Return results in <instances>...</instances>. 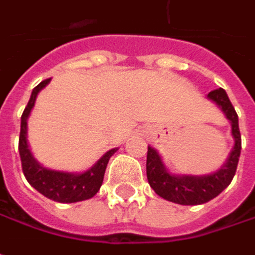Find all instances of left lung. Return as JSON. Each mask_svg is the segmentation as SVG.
Here are the masks:
<instances>
[{"label":"left lung","mask_w":255,"mask_h":255,"mask_svg":"<svg viewBox=\"0 0 255 255\" xmlns=\"http://www.w3.org/2000/svg\"><path fill=\"white\" fill-rule=\"evenodd\" d=\"M223 110L231 123V135L234 147L220 170L208 175H177L171 174L162 164L160 154L148 145L147 152V178L151 188L171 203L181 205H197L208 203L227 188L237 171L238 158L241 152V134L238 128V116L231 104L227 93L223 88L207 95Z\"/></svg>","instance_id":"1"}]
</instances>
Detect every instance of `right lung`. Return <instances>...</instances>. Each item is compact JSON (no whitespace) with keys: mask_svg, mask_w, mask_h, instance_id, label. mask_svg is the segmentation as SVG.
<instances>
[{"mask_svg":"<svg viewBox=\"0 0 255 255\" xmlns=\"http://www.w3.org/2000/svg\"><path fill=\"white\" fill-rule=\"evenodd\" d=\"M50 81L51 78L44 80L32 90L31 98L21 116V131H19L18 149H19V157H21V164H22V171H24V175H25L28 183L31 184L38 193L45 195L52 201H58V203L84 201V200L94 197L95 194L98 193L103 180H104L107 164L111 158V155L117 151V148L107 151L90 170L80 172V174L78 172L55 171V170L45 168L34 158L31 149L28 147L27 120L31 114L32 107L35 104L37 95Z\"/></svg>","mask_w":255,"mask_h":255,"instance_id":"obj_1","label":"right lung"}]
</instances>
